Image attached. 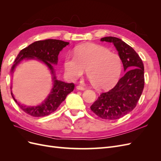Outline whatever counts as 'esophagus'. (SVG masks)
Segmentation results:
<instances>
[{"label":"esophagus","instance_id":"1","mask_svg":"<svg viewBox=\"0 0 161 161\" xmlns=\"http://www.w3.org/2000/svg\"><path fill=\"white\" fill-rule=\"evenodd\" d=\"M76 89H78V90H80V91H84V90H85V87H83V86H76Z\"/></svg>","mask_w":161,"mask_h":161}]
</instances>
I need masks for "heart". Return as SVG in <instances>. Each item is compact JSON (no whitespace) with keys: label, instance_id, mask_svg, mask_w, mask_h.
<instances>
[{"label":"heart","instance_id":"1","mask_svg":"<svg viewBox=\"0 0 161 161\" xmlns=\"http://www.w3.org/2000/svg\"><path fill=\"white\" fill-rule=\"evenodd\" d=\"M64 70L71 80L84 74L92 86L105 89L118 80L122 70L121 58L103 46L89 44L78 47L75 54H68L64 60Z\"/></svg>","mask_w":161,"mask_h":161}]
</instances>
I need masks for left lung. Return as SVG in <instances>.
<instances>
[{
    "instance_id": "1",
    "label": "left lung",
    "mask_w": 161,
    "mask_h": 161,
    "mask_svg": "<svg viewBox=\"0 0 161 161\" xmlns=\"http://www.w3.org/2000/svg\"><path fill=\"white\" fill-rule=\"evenodd\" d=\"M101 41L114 45L125 73L114 87L102 92L91 106V109L102 119H118L135 108L142 93L144 86V64L133 48L121 39L105 37L101 38Z\"/></svg>"
}]
</instances>
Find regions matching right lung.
Wrapping results in <instances>:
<instances>
[{"instance_id":"right-lung-1","label":"right lung","mask_w":161,"mask_h":161,"mask_svg":"<svg viewBox=\"0 0 161 161\" xmlns=\"http://www.w3.org/2000/svg\"><path fill=\"white\" fill-rule=\"evenodd\" d=\"M69 44L59 40H49L37 41L24 48L19 53L14 64L11 68V72L13 73L16 67L24 60H37L43 62L50 71L52 76L53 86L50 94L42 103L36 106H26L21 104L15 99L11 91V95L23 111L33 117H43L54 112L60 105L75 89L73 83H67L58 80L55 75V70L52 64L57 65L58 56L60 52Z\"/></svg>"}]
</instances>
